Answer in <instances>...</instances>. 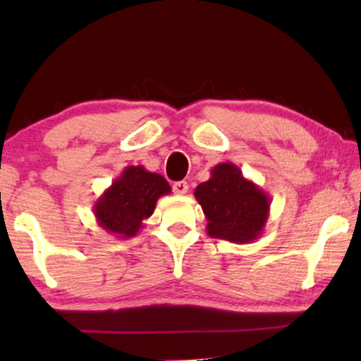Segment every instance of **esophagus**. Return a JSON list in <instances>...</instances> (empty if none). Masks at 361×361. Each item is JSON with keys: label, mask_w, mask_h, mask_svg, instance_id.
I'll use <instances>...</instances> for the list:
<instances>
[{"label": "esophagus", "mask_w": 361, "mask_h": 361, "mask_svg": "<svg viewBox=\"0 0 361 361\" xmlns=\"http://www.w3.org/2000/svg\"><path fill=\"white\" fill-rule=\"evenodd\" d=\"M173 192L178 194V195H183L188 192V183L186 181H176L173 183Z\"/></svg>", "instance_id": "esophagus-1"}]
</instances>
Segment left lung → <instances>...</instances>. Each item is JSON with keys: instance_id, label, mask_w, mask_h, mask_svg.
<instances>
[{"instance_id": "obj_1", "label": "left lung", "mask_w": 361, "mask_h": 361, "mask_svg": "<svg viewBox=\"0 0 361 361\" xmlns=\"http://www.w3.org/2000/svg\"><path fill=\"white\" fill-rule=\"evenodd\" d=\"M207 218V234L232 243H250L261 237L271 209V197L242 175L232 162L212 169L210 178L194 189Z\"/></svg>"}]
</instances>
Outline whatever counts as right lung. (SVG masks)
<instances>
[{
  "instance_id": "1",
  "label": "right lung",
  "mask_w": 361,
  "mask_h": 361,
  "mask_svg": "<svg viewBox=\"0 0 361 361\" xmlns=\"http://www.w3.org/2000/svg\"><path fill=\"white\" fill-rule=\"evenodd\" d=\"M170 192L172 188L162 175L143 166H129L97 199L94 215L102 229L119 239H130L152 215L159 197Z\"/></svg>"
}]
</instances>
